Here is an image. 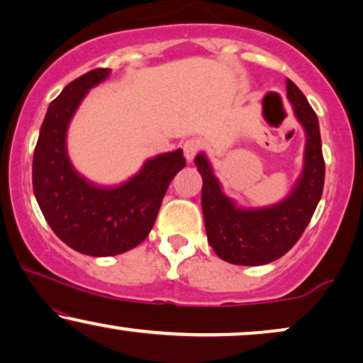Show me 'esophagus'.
I'll return each instance as SVG.
<instances>
[{"instance_id":"34e87169","label":"esophagus","mask_w":363,"mask_h":363,"mask_svg":"<svg viewBox=\"0 0 363 363\" xmlns=\"http://www.w3.org/2000/svg\"><path fill=\"white\" fill-rule=\"evenodd\" d=\"M201 149V143L197 141V139H187L184 143V146H182V151H184V157L187 162H191L192 159L196 157V154L199 152Z\"/></svg>"}]
</instances>
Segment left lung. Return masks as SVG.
<instances>
[{
  "label": "left lung",
  "instance_id": "1",
  "mask_svg": "<svg viewBox=\"0 0 363 363\" xmlns=\"http://www.w3.org/2000/svg\"><path fill=\"white\" fill-rule=\"evenodd\" d=\"M286 84L287 99L306 133V149L301 176L282 201L267 207H240L224 194L206 154L199 152L194 159L202 176L201 204L207 242L225 262L264 265L282 257L306 230L322 197L325 162L317 114L291 79Z\"/></svg>",
  "mask_w": 363,
  "mask_h": 363
}]
</instances>
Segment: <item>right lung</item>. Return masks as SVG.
I'll use <instances>...</instances> for the list:
<instances>
[{
	"label": "right lung",
	"mask_w": 363,
	"mask_h": 363,
	"mask_svg": "<svg viewBox=\"0 0 363 363\" xmlns=\"http://www.w3.org/2000/svg\"><path fill=\"white\" fill-rule=\"evenodd\" d=\"M111 69L98 67L71 81L52 101L33 156V191L52 232L66 245L109 257L143 242L156 222L174 176L186 166L182 149L157 154L118 186H98L72 167L66 134L72 116Z\"/></svg>",
	"instance_id": "add662e5"
}]
</instances>
